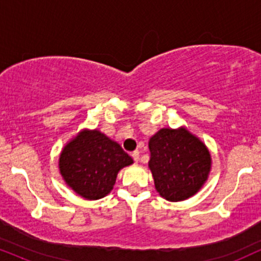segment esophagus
<instances>
[{
  "mask_svg": "<svg viewBox=\"0 0 261 261\" xmlns=\"http://www.w3.org/2000/svg\"><path fill=\"white\" fill-rule=\"evenodd\" d=\"M131 155H133V158H134L135 162H139L140 161V152L139 151H134L133 153H131Z\"/></svg>",
  "mask_w": 261,
  "mask_h": 261,
  "instance_id": "esophagus-1",
  "label": "esophagus"
}]
</instances>
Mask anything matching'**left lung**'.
<instances>
[{"instance_id": "obj_1", "label": "left lung", "mask_w": 261, "mask_h": 261, "mask_svg": "<svg viewBox=\"0 0 261 261\" xmlns=\"http://www.w3.org/2000/svg\"><path fill=\"white\" fill-rule=\"evenodd\" d=\"M148 147L155 190L166 200L188 199L207 179L211 168L208 149L185 128H162L151 137Z\"/></svg>"}]
</instances>
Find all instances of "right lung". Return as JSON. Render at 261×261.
<instances>
[{"label": "right lung", "instance_id": "obj_1", "mask_svg": "<svg viewBox=\"0 0 261 261\" xmlns=\"http://www.w3.org/2000/svg\"><path fill=\"white\" fill-rule=\"evenodd\" d=\"M133 158L98 130L77 135L60 155V172L67 185L88 200L101 199L112 191L118 172Z\"/></svg>", "mask_w": 261, "mask_h": 261}]
</instances>
